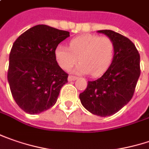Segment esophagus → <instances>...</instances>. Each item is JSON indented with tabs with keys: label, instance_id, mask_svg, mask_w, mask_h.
I'll return each instance as SVG.
<instances>
[{
	"label": "esophagus",
	"instance_id": "obj_1",
	"mask_svg": "<svg viewBox=\"0 0 149 149\" xmlns=\"http://www.w3.org/2000/svg\"><path fill=\"white\" fill-rule=\"evenodd\" d=\"M77 77H75V76H72V75H70L69 77H68V81H75V80H77Z\"/></svg>",
	"mask_w": 149,
	"mask_h": 149
}]
</instances>
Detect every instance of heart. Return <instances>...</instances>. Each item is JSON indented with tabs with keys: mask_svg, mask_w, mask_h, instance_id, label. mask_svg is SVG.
<instances>
[{
	"mask_svg": "<svg viewBox=\"0 0 149 149\" xmlns=\"http://www.w3.org/2000/svg\"><path fill=\"white\" fill-rule=\"evenodd\" d=\"M114 45L108 36L84 34L72 39L69 48L58 46L56 57L60 67L68 71L77 62L76 72L93 77L102 74L108 67L113 56Z\"/></svg>",
	"mask_w": 149,
	"mask_h": 149,
	"instance_id": "1",
	"label": "heart"
}]
</instances>
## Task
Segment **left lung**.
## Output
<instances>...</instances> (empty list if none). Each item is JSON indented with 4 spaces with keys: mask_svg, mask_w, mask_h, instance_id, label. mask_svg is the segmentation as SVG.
<instances>
[{
    "mask_svg": "<svg viewBox=\"0 0 149 149\" xmlns=\"http://www.w3.org/2000/svg\"><path fill=\"white\" fill-rule=\"evenodd\" d=\"M111 38L114 45L113 62L105 73L89 81L79 95L82 106L94 115L111 116L133 97L140 76V55L127 37L111 30L97 31Z\"/></svg>",
    "mask_w": 149,
    "mask_h": 149,
    "instance_id": "1",
    "label": "left lung"
}]
</instances>
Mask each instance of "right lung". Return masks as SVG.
<instances>
[{"mask_svg": "<svg viewBox=\"0 0 149 149\" xmlns=\"http://www.w3.org/2000/svg\"><path fill=\"white\" fill-rule=\"evenodd\" d=\"M69 36L67 31L37 25L13 43L7 79L14 100L24 112L36 114L55 105L68 77L56 60L55 51Z\"/></svg>", "mask_w": 149, "mask_h": 149, "instance_id": "1", "label": "right lung"}]
</instances>
